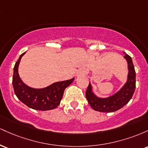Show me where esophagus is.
Segmentation results:
<instances>
[{"mask_svg":"<svg viewBox=\"0 0 148 148\" xmlns=\"http://www.w3.org/2000/svg\"><path fill=\"white\" fill-rule=\"evenodd\" d=\"M86 74V70L84 69L81 68L79 69V70L77 71V73H76V75L78 76H84Z\"/></svg>","mask_w":148,"mask_h":148,"instance_id":"1","label":"esophagus"}]
</instances>
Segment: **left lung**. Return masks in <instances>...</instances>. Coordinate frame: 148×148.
<instances>
[{
  "label": "left lung",
  "mask_w": 148,
  "mask_h": 148,
  "mask_svg": "<svg viewBox=\"0 0 148 148\" xmlns=\"http://www.w3.org/2000/svg\"><path fill=\"white\" fill-rule=\"evenodd\" d=\"M125 58L127 62V80L123 86L113 95L108 97H99L92 92V86L89 83L86 97L88 103L95 111L104 113L114 112L120 109L130 101L136 88V72L132 59L126 53Z\"/></svg>",
  "instance_id": "8db88e82"
}]
</instances>
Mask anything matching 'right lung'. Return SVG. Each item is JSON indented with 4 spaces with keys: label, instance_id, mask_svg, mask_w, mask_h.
Here are the masks:
<instances>
[{
    "label": "right lung",
    "instance_id": "add662e5",
    "mask_svg": "<svg viewBox=\"0 0 148 148\" xmlns=\"http://www.w3.org/2000/svg\"><path fill=\"white\" fill-rule=\"evenodd\" d=\"M22 53L15 63L12 85L14 93L22 103L30 108L39 111H49L56 108L60 104L64 90L74 81V78L66 81H59L43 88H35L23 82L18 74V65Z\"/></svg>",
    "mask_w": 148,
    "mask_h": 148
}]
</instances>
